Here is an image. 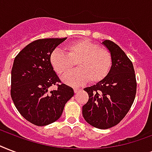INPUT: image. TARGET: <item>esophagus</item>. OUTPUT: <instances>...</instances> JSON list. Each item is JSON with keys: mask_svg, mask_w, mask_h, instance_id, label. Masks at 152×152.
<instances>
[{"mask_svg": "<svg viewBox=\"0 0 152 152\" xmlns=\"http://www.w3.org/2000/svg\"><path fill=\"white\" fill-rule=\"evenodd\" d=\"M73 89H74V92H75V93H77V92H79V91L81 90L80 88H74Z\"/></svg>", "mask_w": 152, "mask_h": 152, "instance_id": "esophagus-1", "label": "esophagus"}]
</instances>
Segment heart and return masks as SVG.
Returning <instances> with one entry per match:
<instances>
[{"mask_svg":"<svg viewBox=\"0 0 152 152\" xmlns=\"http://www.w3.org/2000/svg\"><path fill=\"white\" fill-rule=\"evenodd\" d=\"M61 50L54 51L50 56V63L59 76H64L76 62L77 69L66 75V84L78 86L90 80L97 83L108 75L112 65L111 53L104 48L87 39L75 40Z\"/></svg>","mask_w":152,"mask_h":152,"instance_id":"obj_1","label":"heart"}]
</instances>
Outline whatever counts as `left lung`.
<instances>
[{
  "label": "left lung",
  "instance_id": "left-lung-1",
  "mask_svg": "<svg viewBox=\"0 0 152 152\" xmlns=\"http://www.w3.org/2000/svg\"><path fill=\"white\" fill-rule=\"evenodd\" d=\"M102 44L112 55V68L104 80L84 89L89 99L82 114L91 126L107 129L118 124L130 110L137 84L132 62L124 52L111 40Z\"/></svg>",
  "mask_w": 152,
  "mask_h": 152
}]
</instances>
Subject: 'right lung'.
<instances>
[{
    "mask_svg": "<svg viewBox=\"0 0 152 152\" xmlns=\"http://www.w3.org/2000/svg\"><path fill=\"white\" fill-rule=\"evenodd\" d=\"M66 38L39 39L23 48L15 57L11 72V97L25 120L45 126L61 117L73 89L64 84L49 92V87L61 83L50 63V56Z\"/></svg>",
    "mask_w": 152,
    "mask_h": 152,
    "instance_id": "right-lung-1",
    "label": "right lung"
}]
</instances>
